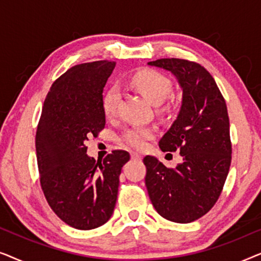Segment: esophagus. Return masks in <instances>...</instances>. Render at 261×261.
Listing matches in <instances>:
<instances>
[{
  "label": "esophagus",
  "mask_w": 261,
  "mask_h": 261,
  "mask_svg": "<svg viewBox=\"0 0 261 261\" xmlns=\"http://www.w3.org/2000/svg\"><path fill=\"white\" fill-rule=\"evenodd\" d=\"M130 156L133 160H140L142 158L141 154H139L137 152H130Z\"/></svg>",
  "instance_id": "34e87169"
}]
</instances>
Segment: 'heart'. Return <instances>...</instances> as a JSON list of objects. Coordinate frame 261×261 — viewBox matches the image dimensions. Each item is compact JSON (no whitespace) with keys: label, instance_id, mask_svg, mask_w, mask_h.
<instances>
[{"label":"heart","instance_id":"b5f03b06","mask_svg":"<svg viewBox=\"0 0 261 261\" xmlns=\"http://www.w3.org/2000/svg\"><path fill=\"white\" fill-rule=\"evenodd\" d=\"M130 85L145 96L149 102L153 105L158 106L167 98L170 95L172 84L171 81L165 74L158 72L155 70L145 69L139 71L130 78ZM120 102V92L117 89H109L103 96L102 108L105 115L108 117H113L117 112V107ZM154 134L152 128L147 127H133L127 129L121 137V140L124 144L132 146L135 148H142L146 145V141L151 139Z\"/></svg>","mask_w":261,"mask_h":261}]
</instances>
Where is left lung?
I'll return each instance as SVG.
<instances>
[{"label":"left lung","mask_w":261,"mask_h":261,"mask_svg":"<svg viewBox=\"0 0 261 261\" xmlns=\"http://www.w3.org/2000/svg\"><path fill=\"white\" fill-rule=\"evenodd\" d=\"M147 65L170 72L181 90L179 113L159 147L163 152L179 151L183 162L167 169L155 156H145V184L160 216L189 223L213 208L229 171L227 106L212 74L199 64L165 58Z\"/></svg>","instance_id":"8db88e82"}]
</instances>
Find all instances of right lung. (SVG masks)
<instances>
[{"label": "right lung", "instance_id": "1", "mask_svg": "<svg viewBox=\"0 0 261 261\" xmlns=\"http://www.w3.org/2000/svg\"><path fill=\"white\" fill-rule=\"evenodd\" d=\"M115 63L71 67L52 84L35 137L42 191L60 220L76 229L105 224L113 215L126 151H113L101 162L87 154L85 142L106 126L103 88Z\"/></svg>", "mask_w": 261, "mask_h": 261}]
</instances>
